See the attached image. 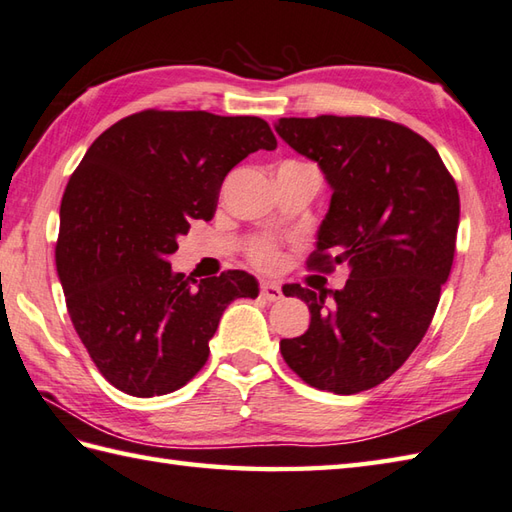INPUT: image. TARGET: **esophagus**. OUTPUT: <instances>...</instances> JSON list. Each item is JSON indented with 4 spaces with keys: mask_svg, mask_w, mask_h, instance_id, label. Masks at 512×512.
Instances as JSON below:
<instances>
[{
    "mask_svg": "<svg viewBox=\"0 0 512 512\" xmlns=\"http://www.w3.org/2000/svg\"><path fill=\"white\" fill-rule=\"evenodd\" d=\"M260 296L269 302H276L283 298V291H280V287L276 283H269V280H265V283L260 285Z\"/></svg>",
    "mask_w": 512,
    "mask_h": 512,
    "instance_id": "obj_1",
    "label": "esophagus"
}]
</instances>
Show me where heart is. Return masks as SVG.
<instances>
[{
    "mask_svg": "<svg viewBox=\"0 0 512 512\" xmlns=\"http://www.w3.org/2000/svg\"><path fill=\"white\" fill-rule=\"evenodd\" d=\"M249 258H252L258 267L271 269V267L278 265L280 254H278V247L274 243L258 241L252 249H249Z\"/></svg>",
    "mask_w": 512,
    "mask_h": 512,
    "instance_id": "b5f03b06",
    "label": "heart"
}]
</instances>
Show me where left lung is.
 <instances>
[{
	"mask_svg": "<svg viewBox=\"0 0 512 512\" xmlns=\"http://www.w3.org/2000/svg\"><path fill=\"white\" fill-rule=\"evenodd\" d=\"M276 132L320 165L333 190L307 267H342L349 278L336 291L283 289L307 302L311 322L302 336L280 340V353L309 387L338 395L373 389L431 325L453 267L457 185L429 141L387 119L291 117Z\"/></svg>",
	"mask_w": 512,
	"mask_h": 512,
	"instance_id": "left-lung-1",
	"label": "left lung"
}]
</instances>
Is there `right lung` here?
<instances>
[{
  "label": "right lung",
  "mask_w": 512,
  "mask_h": 512,
  "mask_svg": "<svg viewBox=\"0 0 512 512\" xmlns=\"http://www.w3.org/2000/svg\"><path fill=\"white\" fill-rule=\"evenodd\" d=\"M276 137L258 117L130 114L90 145L61 198L57 274L75 331L103 378L134 398L190 382L227 305L256 298L247 271L196 280L168 258L212 221L227 172Z\"/></svg>",
  "instance_id": "obj_1"
}]
</instances>
